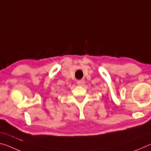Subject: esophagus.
<instances>
[{"mask_svg":"<svg viewBox=\"0 0 151 151\" xmlns=\"http://www.w3.org/2000/svg\"><path fill=\"white\" fill-rule=\"evenodd\" d=\"M84 83H85V81L84 80H79L77 81V85H84Z\"/></svg>","mask_w":151,"mask_h":151,"instance_id":"34e87169","label":"esophagus"}]
</instances>
